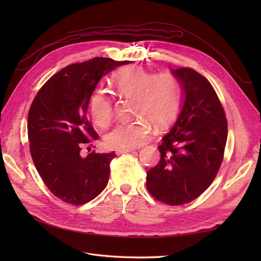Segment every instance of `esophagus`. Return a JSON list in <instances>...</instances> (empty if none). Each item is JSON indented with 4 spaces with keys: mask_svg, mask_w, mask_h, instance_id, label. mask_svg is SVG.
I'll list each match as a JSON object with an SVG mask.
<instances>
[{
    "mask_svg": "<svg viewBox=\"0 0 261 261\" xmlns=\"http://www.w3.org/2000/svg\"><path fill=\"white\" fill-rule=\"evenodd\" d=\"M136 149H134V148H126V149H117V150H115V153L116 154H122V153H126V152H133V151H135Z\"/></svg>",
    "mask_w": 261,
    "mask_h": 261,
    "instance_id": "34e87169",
    "label": "esophagus"
}]
</instances>
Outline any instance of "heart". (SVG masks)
<instances>
[{
    "mask_svg": "<svg viewBox=\"0 0 261 261\" xmlns=\"http://www.w3.org/2000/svg\"><path fill=\"white\" fill-rule=\"evenodd\" d=\"M115 86L123 97H133V115L129 123H118L107 134L110 148L126 149L143 146L151 136V125L164 127L176 116L180 107V88L171 74L153 75L138 67L123 68L115 75ZM90 113L96 125L103 127L113 117L112 100L102 89L90 99Z\"/></svg>",
    "mask_w": 261,
    "mask_h": 261,
    "instance_id": "obj_1",
    "label": "heart"
}]
</instances>
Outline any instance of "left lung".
I'll return each mask as SVG.
<instances>
[{"label":"left lung","instance_id":"obj_1","mask_svg":"<svg viewBox=\"0 0 261 261\" xmlns=\"http://www.w3.org/2000/svg\"><path fill=\"white\" fill-rule=\"evenodd\" d=\"M181 90V108L158 147L161 159L147 172L155 199L179 206L199 197L215 179L227 138L224 110L211 84L192 68H171Z\"/></svg>","mask_w":261,"mask_h":261}]
</instances>
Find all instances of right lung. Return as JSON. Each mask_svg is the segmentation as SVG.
<instances>
[{
  "mask_svg": "<svg viewBox=\"0 0 261 261\" xmlns=\"http://www.w3.org/2000/svg\"><path fill=\"white\" fill-rule=\"evenodd\" d=\"M124 64L94 58L69 65L42 86L30 107L31 158L46 187L67 203L88 202L108 184L114 152L83 156L81 149L99 137L87 117L91 94L102 77Z\"/></svg>",
  "mask_w": 261,
  "mask_h": 261,
  "instance_id": "obj_1",
  "label": "right lung"
}]
</instances>
